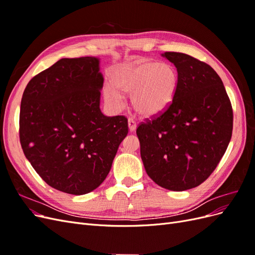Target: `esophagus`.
Segmentation results:
<instances>
[{
  "label": "esophagus",
  "instance_id": "esophagus-1",
  "mask_svg": "<svg viewBox=\"0 0 255 255\" xmlns=\"http://www.w3.org/2000/svg\"><path fill=\"white\" fill-rule=\"evenodd\" d=\"M128 129L130 130V132H134V130H135V129H136V128H137L136 122H135L132 118H128Z\"/></svg>",
  "mask_w": 255,
  "mask_h": 255
}]
</instances>
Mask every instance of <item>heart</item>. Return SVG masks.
I'll return each instance as SVG.
<instances>
[{
  "label": "heart",
  "instance_id": "heart-1",
  "mask_svg": "<svg viewBox=\"0 0 255 255\" xmlns=\"http://www.w3.org/2000/svg\"><path fill=\"white\" fill-rule=\"evenodd\" d=\"M180 76L169 64L137 60L116 67L112 72L115 87L132 95L135 112L143 118H155L164 114L174 101ZM106 98L119 102L121 96L113 86L105 90Z\"/></svg>",
  "mask_w": 255,
  "mask_h": 255
}]
</instances>
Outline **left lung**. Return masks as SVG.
I'll list each match as a JSON object with an SVG mask.
<instances>
[{
	"mask_svg": "<svg viewBox=\"0 0 255 255\" xmlns=\"http://www.w3.org/2000/svg\"><path fill=\"white\" fill-rule=\"evenodd\" d=\"M180 81L172 105L140 123L136 134L145 172L160 187L199 186L225 154L233 130V110L214 69L184 53L165 52Z\"/></svg>",
	"mask_w": 255,
	"mask_h": 255,
	"instance_id": "obj_1",
	"label": "left lung"
}]
</instances>
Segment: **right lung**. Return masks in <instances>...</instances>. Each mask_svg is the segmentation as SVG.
<instances>
[{
	"label": "right lung",
	"instance_id": "right-lung-1",
	"mask_svg": "<svg viewBox=\"0 0 255 255\" xmlns=\"http://www.w3.org/2000/svg\"><path fill=\"white\" fill-rule=\"evenodd\" d=\"M100 60L61 58L30 80L23 92L19 135L23 153L51 187L85 195L109 174L128 135L125 116L100 110Z\"/></svg>",
	"mask_w": 255,
	"mask_h": 255
}]
</instances>
